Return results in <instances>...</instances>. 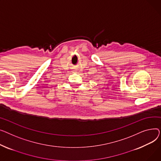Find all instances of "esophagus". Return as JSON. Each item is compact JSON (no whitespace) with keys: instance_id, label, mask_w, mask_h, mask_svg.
<instances>
[{"instance_id":"obj_1","label":"esophagus","mask_w":161,"mask_h":161,"mask_svg":"<svg viewBox=\"0 0 161 161\" xmlns=\"http://www.w3.org/2000/svg\"><path fill=\"white\" fill-rule=\"evenodd\" d=\"M72 71H73V72H75V69H73Z\"/></svg>"}]
</instances>
